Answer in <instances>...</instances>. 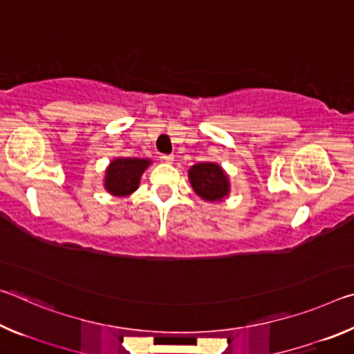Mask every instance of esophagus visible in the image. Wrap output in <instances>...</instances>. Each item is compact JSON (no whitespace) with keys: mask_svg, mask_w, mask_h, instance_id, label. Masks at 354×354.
I'll return each mask as SVG.
<instances>
[{"mask_svg":"<svg viewBox=\"0 0 354 354\" xmlns=\"http://www.w3.org/2000/svg\"><path fill=\"white\" fill-rule=\"evenodd\" d=\"M162 160L165 164H173V160H175V158L173 156H162Z\"/></svg>","mask_w":354,"mask_h":354,"instance_id":"34e87169","label":"esophagus"}]
</instances>
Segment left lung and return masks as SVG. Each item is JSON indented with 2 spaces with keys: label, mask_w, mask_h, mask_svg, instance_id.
Wrapping results in <instances>:
<instances>
[{
  "label": "left lung",
  "mask_w": 354,
  "mask_h": 354,
  "mask_svg": "<svg viewBox=\"0 0 354 354\" xmlns=\"http://www.w3.org/2000/svg\"><path fill=\"white\" fill-rule=\"evenodd\" d=\"M192 189L201 200L220 203L227 198L231 190L230 176L217 162H200L189 169Z\"/></svg>",
  "instance_id": "1"
}]
</instances>
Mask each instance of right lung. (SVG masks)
<instances>
[{
    "instance_id": "obj_1",
    "label": "right lung",
    "mask_w": 354,
    "mask_h": 354,
    "mask_svg": "<svg viewBox=\"0 0 354 354\" xmlns=\"http://www.w3.org/2000/svg\"><path fill=\"white\" fill-rule=\"evenodd\" d=\"M151 159L145 158H120L112 159L104 170V189L112 196H128L139 189L140 178Z\"/></svg>"
}]
</instances>
